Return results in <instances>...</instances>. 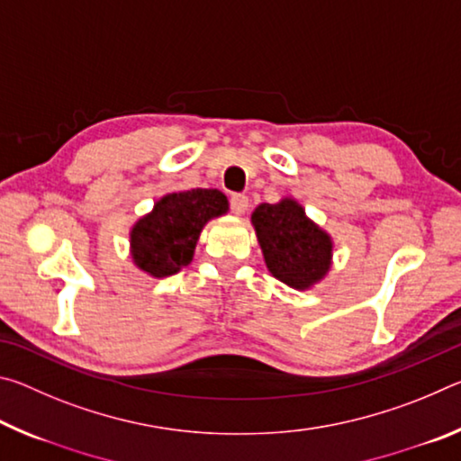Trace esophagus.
I'll list each match as a JSON object with an SVG mask.
<instances>
[{"label": "esophagus", "instance_id": "esophagus-1", "mask_svg": "<svg viewBox=\"0 0 461 461\" xmlns=\"http://www.w3.org/2000/svg\"><path fill=\"white\" fill-rule=\"evenodd\" d=\"M230 205H231V212H233V213H236V215H244L246 209H248V197H246V194H240V193L231 194Z\"/></svg>", "mask_w": 461, "mask_h": 461}]
</instances>
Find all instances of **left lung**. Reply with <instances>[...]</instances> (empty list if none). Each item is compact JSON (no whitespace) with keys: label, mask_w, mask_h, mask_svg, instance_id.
Instances as JSON below:
<instances>
[{"label":"left lung","mask_w":461,"mask_h":461,"mask_svg":"<svg viewBox=\"0 0 461 461\" xmlns=\"http://www.w3.org/2000/svg\"><path fill=\"white\" fill-rule=\"evenodd\" d=\"M252 225L270 275L296 291H309L331 270L333 240L309 220L293 197L262 203L254 209Z\"/></svg>","instance_id":"8db88e82"}]
</instances>
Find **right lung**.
I'll use <instances>...</instances> for the list:
<instances>
[{
	"instance_id": "obj_1",
	"label": "right lung",
	"mask_w": 461,
	"mask_h": 461,
	"mask_svg": "<svg viewBox=\"0 0 461 461\" xmlns=\"http://www.w3.org/2000/svg\"><path fill=\"white\" fill-rule=\"evenodd\" d=\"M228 209V197L217 189L167 193L150 213L131 225V260L152 278L176 275L191 264L205 223L225 215Z\"/></svg>"
}]
</instances>
